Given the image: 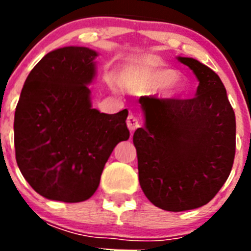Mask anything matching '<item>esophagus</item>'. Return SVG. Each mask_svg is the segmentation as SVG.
<instances>
[{
	"instance_id": "esophagus-1",
	"label": "esophagus",
	"mask_w": 251,
	"mask_h": 251,
	"mask_svg": "<svg viewBox=\"0 0 251 251\" xmlns=\"http://www.w3.org/2000/svg\"><path fill=\"white\" fill-rule=\"evenodd\" d=\"M127 127L130 132H134L137 128L141 127V119L134 114H129L127 118Z\"/></svg>"
}]
</instances>
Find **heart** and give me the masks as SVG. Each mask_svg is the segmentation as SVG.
<instances>
[{
	"label": "heart",
	"mask_w": 251,
	"mask_h": 251,
	"mask_svg": "<svg viewBox=\"0 0 251 251\" xmlns=\"http://www.w3.org/2000/svg\"><path fill=\"white\" fill-rule=\"evenodd\" d=\"M178 79V73L170 68H148L141 70L136 75H126L122 79L124 86L130 89H159L170 85L174 81L170 94H176L181 89V84L176 81Z\"/></svg>",
	"instance_id": "b5f03b06"
}]
</instances>
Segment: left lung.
<instances>
[{"label":"left lung","instance_id":"obj_1","mask_svg":"<svg viewBox=\"0 0 251 251\" xmlns=\"http://www.w3.org/2000/svg\"><path fill=\"white\" fill-rule=\"evenodd\" d=\"M200 84L192 99L141 97L145 128L133 134L138 177L148 200L166 211L201 207L220 191L235 157V113L219 75L178 57Z\"/></svg>","mask_w":251,"mask_h":251}]
</instances>
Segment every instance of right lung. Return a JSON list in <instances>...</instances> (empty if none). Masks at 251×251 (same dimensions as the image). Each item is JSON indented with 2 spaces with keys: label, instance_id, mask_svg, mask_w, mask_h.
<instances>
[{
  "label": "right lung",
  "instance_id": "right-lung-1",
  "mask_svg": "<svg viewBox=\"0 0 251 251\" xmlns=\"http://www.w3.org/2000/svg\"><path fill=\"white\" fill-rule=\"evenodd\" d=\"M94 50L66 46L28 74L15 112V152L22 176L49 200L81 202L94 195L110 153L129 138L128 110L92 108Z\"/></svg>",
  "mask_w": 251,
  "mask_h": 251
}]
</instances>
